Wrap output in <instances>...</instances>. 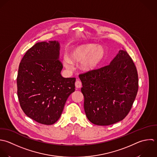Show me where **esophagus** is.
<instances>
[{
	"instance_id": "1",
	"label": "esophagus",
	"mask_w": 157,
	"mask_h": 157,
	"mask_svg": "<svg viewBox=\"0 0 157 157\" xmlns=\"http://www.w3.org/2000/svg\"><path fill=\"white\" fill-rule=\"evenodd\" d=\"M81 86H82V83L79 80H77L75 82V86L76 88H80L81 87Z\"/></svg>"
}]
</instances>
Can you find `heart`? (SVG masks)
Segmentation results:
<instances>
[{"instance_id": "1", "label": "heart", "mask_w": 157, "mask_h": 157, "mask_svg": "<svg viewBox=\"0 0 157 157\" xmlns=\"http://www.w3.org/2000/svg\"><path fill=\"white\" fill-rule=\"evenodd\" d=\"M104 56V51L100 47H95L94 44H88L79 46L72 50L65 58L64 64L66 67L70 68L71 63L81 62L82 68L86 71L95 69Z\"/></svg>"}]
</instances>
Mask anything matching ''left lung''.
<instances>
[{"label": "left lung", "instance_id": "8db88e82", "mask_svg": "<svg viewBox=\"0 0 157 157\" xmlns=\"http://www.w3.org/2000/svg\"><path fill=\"white\" fill-rule=\"evenodd\" d=\"M79 77L90 122L110 125L128 115L138 90V75L126 51L121 50L109 65L81 73Z\"/></svg>", "mask_w": 157, "mask_h": 157}]
</instances>
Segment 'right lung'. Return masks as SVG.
Segmentation results:
<instances>
[{"mask_svg":"<svg viewBox=\"0 0 157 157\" xmlns=\"http://www.w3.org/2000/svg\"><path fill=\"white\" fill-rule=\"evenodd\" d=\"M59 43H37L29 49L19 66L17 94L27 116L44 125L60 118L69 95L75 90V78H65L60 72Z\"/></svg>","mask_w":157,"mask_h":157,"instance_id":"1","label":"right lung"}]
</instances>
